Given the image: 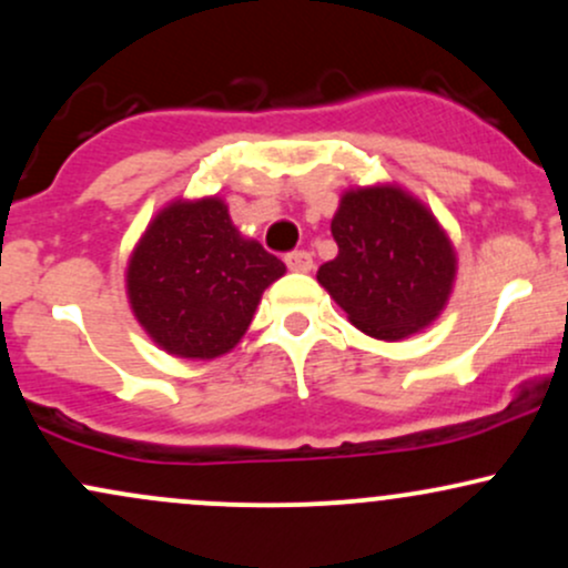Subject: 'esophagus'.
Wrapping results in <instances>:
<instances>
[{
  "label": "esophagus",
  "instance_id": "1",
  "mask_svg": "<svg viewBox=\"0 0 568 568\" xmlns=\"http://www.w3.org/2000/svg\"><path fill=\"white\" fill-rule=\"evenodd\" d=\"M285 264H288L291 272H310L312 270V256L306 251H293L285 256Z\"/></svg>",
  "mask_w": 568,
  "mask_h": 568
}]
</instances>
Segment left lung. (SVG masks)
Masks as SVG:
<instances>
[{
	"instance_id": "8db88e82",
	"label": "left lung",
	"mask_w": 568,
	"mask_h": 568,
	"mask_svg": "<svg viewBox=\"0 0 568 568\" xmlns=\"http://www.w3.org/2000/svg\"><path fill=\"white\" fill-rule=\"evenodd\" d=\"M338 245L317 283L349 323L382 342H400L446 310L456 251L440 221L397 184L347 189L331 221Z\"/></svg>"
}]
</instances>
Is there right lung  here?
Instances as JSON below:
<instances>
[{
  "mask_svg": "<svg viewBox=\"0 0 568 568\" xmlns=\"http://www.w3.org/2000/svg\"><path fill=\"white\" fill-rule=\"evenodd\" d=\"M285 264L243 237L216 197L173 200L149 221L128 258L135 321L173 357L213 361L237 347L262 293Z\"/></svg>",
  "mask_w": 568,
  "mask_h": 568,
  "instance_id": "obj_1",
  "label": "right lung"
}]
</instances>
